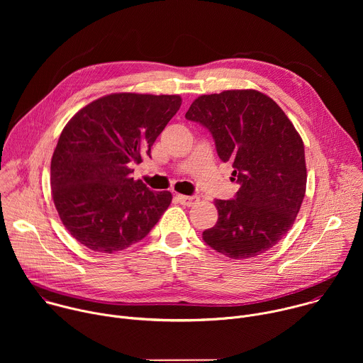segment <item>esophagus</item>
I'll use <instances>...</instances> for the list:
<instances>
[{"label":"esophagus","mask_w":363,"mask_h":363,"mask_svg":"<svg viewBox=\"0 0 363 363\" xmlns=\"http://www.w3.org/2000/svg\"><path fill=\"white\" fill-rule=\"evenodd\" d=\"M177 199H178L182 205H185V206H192V205H195V203L199 201V198L195 196V195H192V196H188V195H177Z\"/></svg>","instance_id":"esophagus-1"}]
</instances>
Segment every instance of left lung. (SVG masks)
Segmentation results:
<instances>
[{"label": "left lung", "instance_id": "obj_1", "mask_svg": "<svg viewBox=\"0 0 363 363\" xmlns=\"http://www.w3.org/2000/svg\"><path fill=\"white\" fill-rule=\"evenodd\" d=\"M185 118L211 132L240 184L234 199L214 201L218 221L203 241L233 260L266 252L291 228L306 194L298 132L273 99L252 89L202 94Z\"/></svg>", "mask_w": 363, "mask_h": 363}]
</instances>
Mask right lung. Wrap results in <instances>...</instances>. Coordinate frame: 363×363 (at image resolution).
Masks as SVG:
<instances>
[{"mask_svg": "<svg viewBox=\"0 0 363 363\" xmlns=\"http://www.w3.org/2000/svg\"><path fill=\"white\" fill-rule=\"evenodd\" d=\"M178 94L113 93L80 109L65 126L51 158V191L67 231L99 252L145 238L172 201L132 178L133 164L179 111Z\"/></svg>", "mask_w": 363, "mask_h": 363, "instance_id": "obj_1", "label": "right lung"}]
</instances>
